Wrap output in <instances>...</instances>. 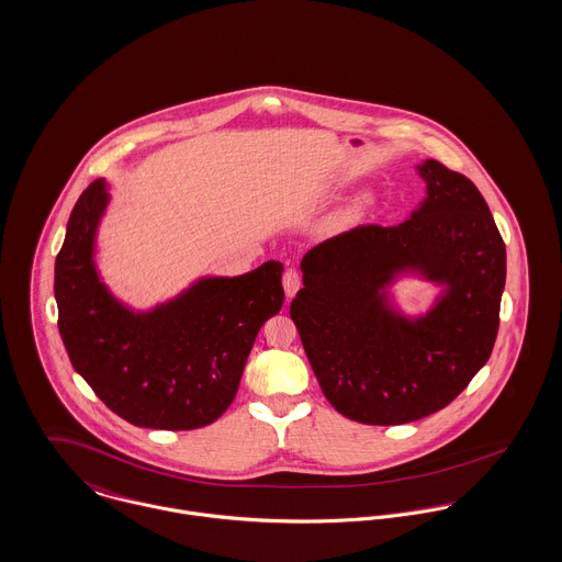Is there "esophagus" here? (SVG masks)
Here are the masks:
<instances>
[{"instance_id": "obj_1", "label": "esophagus", "mask_w": 562, "mask_h": 562, "mask_svg": "<svg viewBox=\"0 0 562 562\" xmlns=\"http://www.w3.org/2000/svg\"><path fill=\"white\" fill-rule=\"evenodd\" d=\"M302 273L297 271V269H286L284 271V276H282V284H284V293H286V297H293L300 289H302Z\"/></svg>"}]
</instances>
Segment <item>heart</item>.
<instances>
[{
  "mask_svg": "<svg viewBox=\"0 0 562 562\" xmlns=\"http://www.w3.org/2000/svg\"><path fill=\"white\" fill-rule=\"evenodd\" d=\"M363 203H366V199H363V201H359V205H363Z\"/></svg>",
  "mask_w": 562,
  "mask_h": 562,
  "instance_id": "b5f03b06",
  "label": "heart"
}]
</instances>
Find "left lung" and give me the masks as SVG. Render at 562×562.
Instances as JSON below:
<instances>
[{
	"mask_svg": "<svg viewBox=\"0 0 562 562\" xmlns=\"http://www.w3.org/2000/svg\"><path fill=\"white\" fill-rule=\"evenodd\" d=\"M426 203L402 224H361L302 260L291 318L329 404L368 426H402L451 404L496 342L505 241L475 183L438 160L419 167ZM402 268L448 284L417 324L395 317L380 289Z\"/></svg>",
	"mask_w": 562,
	"mask_h": 562,
	"instance_id": "obj_1",
	"label": "left lung"
}]
</instances>
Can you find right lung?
<instances>
[{
	"instance_id": "right-lung-1",
	"label": "right lung",
	"mask_w": 562,
	"mask_h": 562,
	"mask_svg": "<svg viewBox=\"0 0 562 562\" xmlns=\"http://www.w3.org/2000/svg\"><path fill=\"white\" fill-rule=\"evenodd\" d=\"M104 181L79 196L55 259L57 327L72 368L122 419L196 430L231 406L262 323L284 303L282 262L210 278L149 314H132L98 282L91 250Z\"/></svg>"
}]
</instances>
